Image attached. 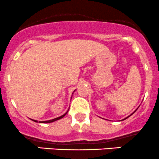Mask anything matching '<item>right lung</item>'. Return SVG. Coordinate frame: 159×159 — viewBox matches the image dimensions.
<instances>
[{
    "instance_id": "right-lung-1",
    "label": "right lung",
    "mask_w": 159,
    "mask_h": 159,
    "mask_svg": "<svg viewBox=\"0 0 159 159\" xmlns=\"http://www.w3.org/2000/svg\"><path fill=\"white\" fill-rule=\"evenodd\" d=\"M67 114V112L65 114H63V115H62L61 116V117H57V118H55V119H52V120H46V121H43L42 122V123H52V122H53V121H56V120H59V119H61V118H62V117H64V116L66 115V114ZM34 122H37V120H34Z\"/></svg>"
}]
</instances>
